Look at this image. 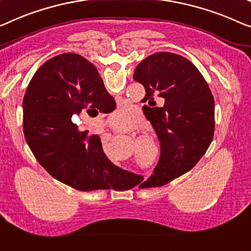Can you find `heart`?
I'll use <instances>...</instances> for the list:
<instances>
[{"label": "heart", "instance_id": "b5f03b06", "mask_svg": "<svg viewBox=\"0 0 251 251\" xmlns=\"http://www.w3.org/2000/svg\"><path fill=\"white\" fill-rule=\"evenodd\" d=\"M115 128L117 130H124L129 127L135 121V115L133 110L129 108H121L115 111L113 117H111Z\"/></svg>", "mask_w": 251, "mask_h": 251}]
</instances>
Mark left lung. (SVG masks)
<instances>
[{
	"label": "left lung",
	"mask_w": 251,
	"mask_h": 251,
	"mask_svg": "<svg viewBox=\"0 0 251 251\" xmlns=\"http://www.w3.org/2000/svg\"><path fill=\"white\" fill-rule=\"evenodd\" d=\"M133 78L145 88L143 113L160 142L154 173L140 185H167L193 169L214 134V98L197 67L182 56L159 51L136 66ZM165 100L162 107L155 99Z\"/></svg>",
	"instance_id": "8db88e82"
}]
</instances>
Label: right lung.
<instances>
[{
	"label": "right lung",
	"mask_w": 251,
	"mask_h": 251,
	"mask_svg": "<svg viewBox=\"0 0 251 251\" xmlns=\"http://www.w3.org/2000/svg\"><path fill=\"white\" fill-rule=\"evenodd\" d=\"M115 108L95 65L77 54L57 55L39 67L25 91V137L47 173L74 189L133 188L143 177L115 166L100 137L82 132L71 119L83 109L91 115Z\"/></svg>",
	"instance_id": "right-lung-1"
}]
</instances>
